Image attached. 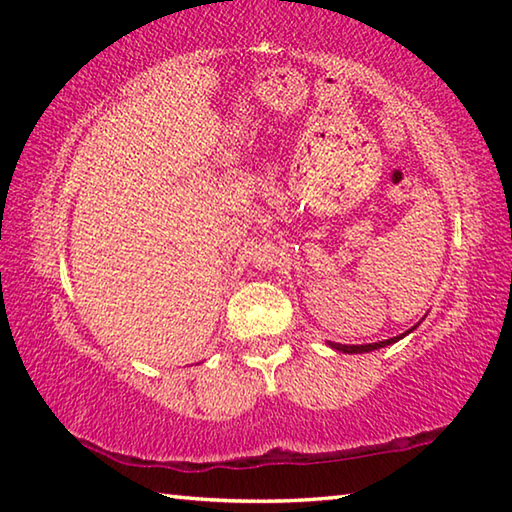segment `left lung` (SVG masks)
Wrapping results in <instances>:
<instances>
[{"instance_id":"8db88e82","label":"left lung","mask_w":512,"mask_h":512,"mask_svg":"<svg viewBox=\"0 0 512 512\" xmlns=\"http://www.w3.org/2000/svg\"><path fill=\"white\" fill-rule=\"evenodd\" d=\"M417 327V325H414ZM412 327V330H414ZM412 330H408L406 334H410ZM406 334H399V336H392V339H388V341H379V343H368V345H341V343H332L330 341V345L334 347V350H339V352H343V354H363V352H372V350H379V347H385V345H390V343H397L399 339H403V336Z\"/></svg>"}]
</instances>
